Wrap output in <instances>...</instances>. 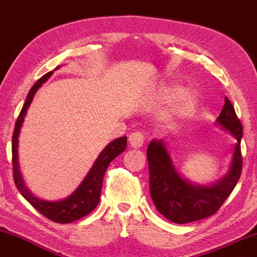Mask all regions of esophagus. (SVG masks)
I'll return each mask as SVG.
<instances>
[{
  "label": "esophagus",
  "instance_id": "1",
  "mask_svg": "<svg viewBox=\"0 0 257 257\" xmlns=\"http://www.w3.org/2000/svg\"><path fill=\"white\" fill-rule=\"evenodd\" d=\"M145 141V135L143 132H134L129 135V144L134 149H140Z\"/></svg>",
  "mask_w": 257,
  "mask_h": 257
}]
</instances>
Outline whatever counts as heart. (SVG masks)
<instances>
[{
    "instance_id": "obj_1",
    "label": "heart",
    "mask_w": 257,
    "mask_h": 257,
    "mask_svg": "<svg viewBox=\"0 0 257 257\" xmlns=\"http://www.w3.org/2000/svg\"><path fill=\"white\" fill-rule=\"evenodd\" d=\"M179 94V89H170L166 91L163 95L164 99H172ZM197 104H198V98H197L196 91L192 89L184 90L179 94L178 102L175 105V112L180 116H188L196 110Z\"/></svg>"
}]
</instances>
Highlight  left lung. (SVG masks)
Segmentation results:
<instances>
[{
	"mask_svg": "<svg viewBox=\"0 0 257 257\" xmlns=\"http://www.w3.org/2000/svg\"><path fill=\"white\" fill-rule=\"evenodd\" d=\"M217 123L232 133L237 144L228 174L213 186H196L182 179L174 168L163 141L153 140L147 147L152 200L159 213L173 222L182 225L214 215L228 198L240 178L243 126L232 102L227 98Z\"/></svg>",
	"mask_w": 257,
	"mask_h": 257,
	"instance_id": "obj_1",
	"label": "left lung"
}]
</instances>
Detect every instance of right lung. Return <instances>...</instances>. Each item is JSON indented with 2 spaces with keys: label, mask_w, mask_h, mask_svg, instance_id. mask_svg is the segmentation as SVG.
<instances>
[{
  "label": "right lung",
  "mask_w": 257,
  "mask_h": 257,
  "mask_svg": "<svg viewBox=\"0 0 257 257\" xmlns=\"http://www.w3.org/2000/svg\"><path fill=\"white\" fill-rule=\"evenodd\" d=\"M53 71L46 73L42 76L34 87L29 91L28 96H26L25 104L23 106L22 111H20L19 117H18L16 126H14L13 139H12V163H13V178L14 184L22 196L28 200L30 204L40 211L43 216L47 219L54 221L58 223H69L72 221H76L81 217L85 216L98 205L100 199V193H101L102 187V179H104L105 172L107 169L108 164L111 163L112 159H114L119 153H122L126 147V138L122 137L113 140L112 143L108 144L107 146L102 150L101 153L99 155L98 159L95 163L93 164L91 169L85 176L82 184L78 186L77 190L73 192L71 196L67 197L66 199L59 200V202H47L42 200L37 197H35L29 190L26 188L24 184V180L22 178V174L19 170V163H18V135H19L20 128H22L23 120L28 111L29 106H30L32 99H34L35 93H36L38 88L47 81Z\"/></svg>",
  "instance_id": "add662e5"
}]
</instances>
